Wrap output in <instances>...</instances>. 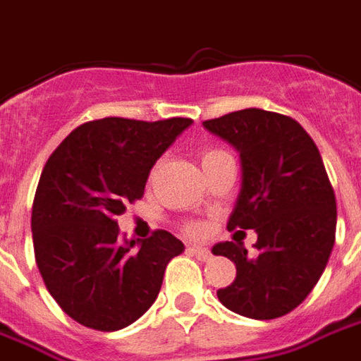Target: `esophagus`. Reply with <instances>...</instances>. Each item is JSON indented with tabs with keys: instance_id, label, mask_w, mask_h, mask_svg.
<instances>
[{
	"instance_id": "obj_1",
	"label": "esophagus",
	"mask_w": 361,
	"mask_h": 361,
	"mask_svg": "<svg viewBox=\"0 0 361 361\" xmlns=\"http://www.w3.org/2000/svg\"><path fill=\"white\" fill-rule=\"evenodd\" d=\"M188 251L193 257L199 259V261H209L211 259V251L207 250V247H201V245H191Z\"/></svg>"
}]
</instances>
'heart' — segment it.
<instances>
[{
	"instance_id": "b5f03b06",
	"label": "heart",
	"mask_w": 361,
	"mask_h": 361,
	"mask_svg": "<svg viewBox=\"0 0 361 361\" xmlns=\"http://www.w3.org/2000/svg\"><path fill=\"white\" fill-rule=\"evenodd\" d=\"M222 154H226V152H222V150H203V154H201V162L203 164H207V162H211V160H214L216 157H222ZM203 230V226L201 224H189L188 226V232H191V234H199Z\"/></svg>"
}]
</instances>
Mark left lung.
<instances>
[{
  "instance_id": "1",
  "label": "left lung",
  "mask_w": 361,
  "mask_h": 361,
  "mask_svg": "<svg viewBox=\"0 0 361 361\" xmlns=\"http://www.w3.org/2000/svg\"><path fill=\"white\" fill-rule=\"evenodd\" d=\"M203 127L240 152L228 230L257 232L253 253L242 242L212 247L235 265V280L216 295L243 317H282L310 295L333 251L336 201L323 158L295 119L274 111L247 108Z\"/></svg>"
}]
</instances>
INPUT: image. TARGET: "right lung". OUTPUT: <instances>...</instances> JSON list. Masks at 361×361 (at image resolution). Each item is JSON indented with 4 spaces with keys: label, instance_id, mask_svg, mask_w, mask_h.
Here are the masks:
<instances>
[{
    "label": "right lung",
    "instance_id": "1",
    "mask_svg": "<svg viewBox=\"0 0 361 361\" xmlns=\"http://www.w3.org/2000/svg\"><path fill=\"white\" fill-rule=\"evenodd\" d=\"M193 119L104 118L67 135L44 166L32 204L38 271L51 298L96 331L131 325L158 298L183 243L166 230L119 235L116 216L141 199L152 166Z\"/></svg>",
    "mask_w": 361,
    "mask_h": 361
}]
</instances>
